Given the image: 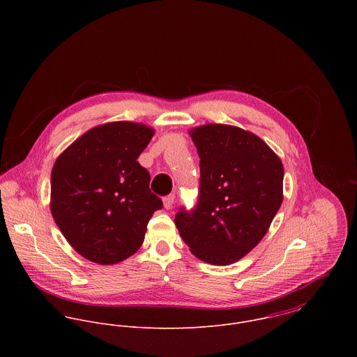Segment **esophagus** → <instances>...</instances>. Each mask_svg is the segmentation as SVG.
<instances>
[{
  "instance_id": "1",
  "label": "esophagus",
  "mask_w": 357,
  "mask_h": 357,
  "mask_svg": "<svg viewBox=\"0 0 357 357\" xmlns=\"http://www.w3.org/2000/svg\"><path fill=\"white\" fill-rule=\"evenodd\" d=\"M173 204H174V194H170V195H167V197L163 198V206H165V208H172Z\"/></svg>"
}]
</instances>
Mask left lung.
Listing matches in <instances>:
<instances>
[{
  "label": "left lung",
  "mask_w": 357,
  "mask_h": 357,
  "mask_svg": "<svg viewBox=\"0 0 357 357\" xmlns=\"http://www.w3.org/2000/svg\"><path fill=\"white\" fill-rule=\"evenodd\" d=\"M201 158L199 201L174 222L191 253L211 265H229L265 236L283 202L280 158L255 133L206 123L190 130Z\"/></svg>",
  "instance_id": "8db88e82"
}]
</instances>
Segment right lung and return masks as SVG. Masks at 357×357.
<instances>
[{
  "label": "right lung",
  "instance_id": "1",
  "mask_svg": "<svg viewBox=\"0 0 357 357\" xmlns=\"http://www.w3.org/2000/svg\"><path fill=\"white\" fill-rule=\"evenodd\" d=\"M153 128L129 121L92 128L60 153L52 167L51 211L70 246L84 258L118 264L144 242L162 201L137 158Z\"/></svg>",
  "mask_w": 357,
  "mask_h": 357
}]
</instances>
